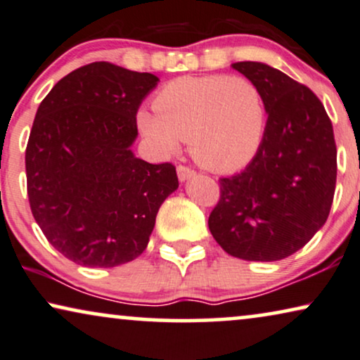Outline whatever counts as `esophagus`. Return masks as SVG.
Instances as JSON below:
<instances>
[{
  "instance_id": "esophagus-1",
  "label": "esophagus",
  "mask_w": 360,
  "mask_h": 360,
  "mask_svg": "<svg viewBox=\"0 0 360 360\" xmlns=\"http://www.w3.org/2000/svg\"><path fill=\"white\" fill-rule=\"evenodd\" d=\"M195 174V172L191 169L188 166H177V177H179L181 183H184V181L191 179Z\"/></svg>"
}]
</instances>
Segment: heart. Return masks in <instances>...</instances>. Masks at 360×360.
I'll use <instances>...</instances> for the list:
<instances>
[{
    "label": "heart",
    "mask_w": 360,
    "mask_h": 360,
    "mask_svg": "<svg viewBox=\"0 0 360 360\" xmlns=\"http://www.w3.org/2000/svg\"><path fill=\"white\" fill-rule=\"evenodd\" d=\"M136 122L160 155L189 141L191 155L205 169L233 172L255 156L265 131V102L252 80L240 75H186L171 80Z\"/></svg>",
    "instance_id": "heart-1"
}]
</instances>
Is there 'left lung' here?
Masks as SVG:
<instances>
[{
  "mask_svg": "<svg viewBox=\"0 0 360 360\" xmlns=\"http://www.w3.org/2000/svg\"><path fill=\"white\" fill-rule=\"evenodd\" d=\"M262 92L268 120L257 155L222 177L209 217L229 255L276 262L303 248L328 220L338 174L333 123L319 98L263 62H236Z\"/></svg>",
  "mask_w": 360,
  "mask_h": 360,
  "instance_id": "1",
  "label": "left lung"
}]
</instances>
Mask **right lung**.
<instances>
[{"mask_svg": "<svg viewBox=\"0 0 360 360\" xmlns=\"http://www.w3.org/2000/svg\"><path fill=\"white\" fill-rule=\"evenodd\" d=\"M158 82L94 62L60 79L37 108L26 148L31 212L77 265L112 268L140 257L179 186L171 162L151 165L131 151L138 108Z\"/></svg>", "mask_w": 360, "mask_h": 360, "instance_id": "obj_1", "label": "right lung"}]
</instances>
